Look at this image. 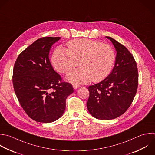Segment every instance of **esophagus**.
Listing matches in <instances>:
<instances>
[{
    "instance_id": "1",
    "label": "esophagus",
    "mask_w": 155,
    "mask_h": 155,
    "mask_svg": "<svg viewBox=\"0 0 155 155\" xmlns=\"http://www.w3.org/2000/svg\"><path fill=\"white\" fill-rule=\"evenodd\" d=\"M81 86L79 85H77V84H73V87L74 89H76V88H79Z\"/></svg>"
}]
</instances>
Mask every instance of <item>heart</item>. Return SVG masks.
<instances>
[{
  "instance_id": "1",
  "label": "heart",
  "mask_w": 155,
  "mask_h": 155,
  "mask_svg": "<svg viewBox=\"0 0 155 155\" xmlns=\"http://www.w3.org/2000/svg\"><path fill=\"white\" fill-rule=\"evenodd\" d=\"M67 50L58 48L52 56L55 70L66 74L79 64L81 67L70 72L67 79L74 84L100 82L111 73L116 60L115 52L109 44L88 39L69 41Z\"/></svg>"
}]
</instances>
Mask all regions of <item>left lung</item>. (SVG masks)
I'll return each instance as SVG.
<instances>
[{
  "mask_svg": "<svg viewBox=\"0 0 155 155\" xmlns=\"http://www.w3.org/2000/svg\"><path fill=\"white\" fill-rule=\"evenodd\" d=\"M117 52L111 73L98 84L88 87L89 113L100 120H111L124 114L130 106L138 86L136 62L128 49L111 37Z\"/></svg>",
  "mask_w": 155,
  "mask_h": 155,
  "instance_id": "left-lung-1",
  "label": "left lung"
}]
</instances>
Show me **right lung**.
Masks as SVG:
<instances>
[{
	"label": "right lung",
	"instance_id": "obj_1",
	"mask_svg": "<svg viewBox=\"0 0 155 155\" xmlns=\"http://www.w3.org/2000/svg\"><path fill=\"white\" fill-rule=\"evenodd\" d=\"M60 39L44 37L36 40L19 55L15 64V92L22 108L36 122L49 123L59 119L67 97L74 91L71 84L62 81L49 59L51 46Z\"/></svg>",
	"mask_w": 155,
	"mask_h": 155
}]
</instances>
